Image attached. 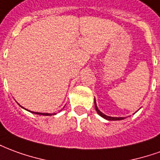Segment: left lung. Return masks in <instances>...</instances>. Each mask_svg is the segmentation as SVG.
<instances>
[{
    "mask_svg": "<svg viewBox=\"0 0 160 160\" xmlns=\"http://www.w3.org/2000/svg\"><path fill=\"white\" fill-rule=\"evenodd\" d=\"M94 104H95V109H96V111H97V112L98 113V115H100L102 118H105V119H107V120H111V121H118V120H122V119H124L123 118H112V117H108V116H106V115H104V113H102V112L98 109L97 104H96V101L95 100H94Z\"/></svg>",
    "mask_w": 160,
    "mask_h": 160,
    "instance_id": "1",
    "label": "left lung"
}]
</instances>
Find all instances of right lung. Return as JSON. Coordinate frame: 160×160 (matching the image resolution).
<instances>
[{
    "mask_svg": "<svg viewBox=\"0 0 160 160\" xmlns=\"http://www.w3.org/2000/svg\"><path fill=\"white\" fill-rule=\"evenodd\" d=\"M32 113H35V114L38 115H42V116H51V115H55V114H49V113H39V112H32Z\"/></svg>",
    "mask_w": 160,
    "mask_h": 160,
    "instance_id": "1",
    "label": "right lung"
}]
</instances>
